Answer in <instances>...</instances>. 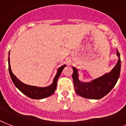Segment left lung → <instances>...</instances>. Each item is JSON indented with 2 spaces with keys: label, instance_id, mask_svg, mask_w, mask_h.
I'll return each instance as SVG.
<instances>
[{
  "label": "left lung",
  "instance_id": "left-lung-1",
  "mask_svg": "<svg viewBox=\"0 0 126 126\" xmlns=\"http://www.w3.org/2000/svg\"><path fill=\"white\" fill-rule=\"evenodd\" d=\"M118 60L114 69L101 77L90 82H82L79 80L77 69L73 67V80L76 93L82 97L89 99H100L110 92L118 80L121 69L120 53L117 50Z\"/></svg>",
  "mask_w": 126,
  "mask_h": 126
}]
</instances>
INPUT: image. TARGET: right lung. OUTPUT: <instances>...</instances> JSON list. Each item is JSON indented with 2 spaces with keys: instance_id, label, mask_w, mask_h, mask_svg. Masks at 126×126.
<instances>
[{
  "instance_id": "obj_1",
  "label": "right lung",
  "mask_w": 126,
  "mask_h": 126,
  "mask_svg": "<svg viewBox=\"0 0 126 126\" xmlns=\"http://www.w3.org/2000/svg\"><path fill=\"white\" fill-rule=\"evenodd\" d=\"M10 55V51H9ZM66 65H63L61 67H59L54 79L53 82L50 86H48L47 87H37V86H30L22 82L20 80H18V78L14 74L12 73L10 65V57H8V69H9V73L10 77L12 79V82H14V85L18 88L24 94L26 95L30 98L32 99H42L46 97H48L51 95H52L55 93V91L57 87V79L61 75V72L65 68Z\"/></svg>"
}]
</instances>
